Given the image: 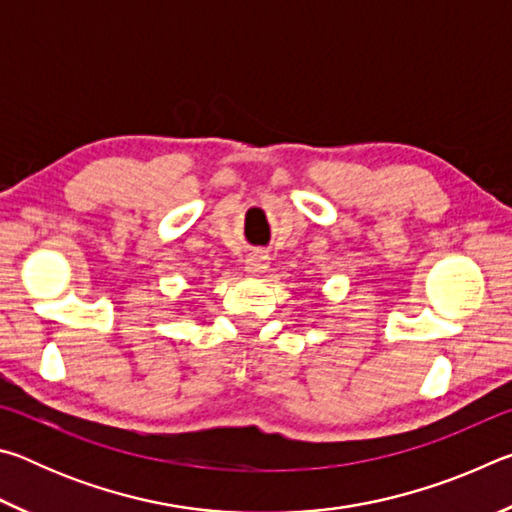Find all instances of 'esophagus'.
<instances>
[{
  "instance_id": "1",
  "label": "esophagus",
  "mask_w": 512,
  "mask_h": 512,
  "mask_svg": "<svg viewBox=\"0 0 512 512\" xmlns=\"http://www.w3.org/2000/svg\"><path fill=\"white\" fill-rule=\"evenodd\" d=\"M268 268V257L264 253H253L246 259V271L250 275H262Z\"/></svg>"
}]
</instances>
